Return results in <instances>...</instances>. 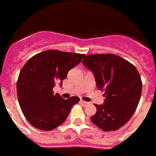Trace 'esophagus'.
Returning <instances> with one entry per match:
<instances>
[{"label":"esophagus","instance_id":"1","mask_svg":"<svg viewBox=\"0 0 156 156\" xmlns=\"http://www.w3.org/2000/svg\"><path fill=\"white\" fill-rule=\"evenodd\" d=\"M81 103H82L83 105H88L89 104V102H86V101H81Z\"/></svg>","mask_w":156,"mask_h":156}]
</instances>
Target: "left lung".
<instances>
[{"label":"left lung","mask_w":156,"mask_h":156,"mask_svg":"<svg viewBox=\"0 0 156 156\" xmlns=\"http://www.w3.org/2000/svg\"><path fill=\"white\" fill-rule=\"evenodd\" d=\"M82 63L93 73L98 89L105 91L103 104H94L92 122L104 131H115L131 119L140 101L142 82L136 67L114 54L86 55Z\"/></svg>","instance_id":"obj_1"}]
</instances>
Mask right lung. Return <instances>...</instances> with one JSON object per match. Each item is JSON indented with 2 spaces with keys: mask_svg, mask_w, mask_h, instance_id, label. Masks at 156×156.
I'll return each mask as SVG.
<instances>
[{
  "mask_svg": "<svg viewBox=\"0 0 156 156\" xmlns=\"http://www.w3.org/2000/svg\"><path fill=\"white\" fill-rule=\"evenodd\" d=\"M84 57V54L47 50L25 63L16 84L17 96L22 112L34 127L52 130L67 119L79 97L65 100L52 89L56 83L63 85L69 70Z\"/></svg>",
  "mask_w": 156,
  "mask_h": 156,
  "instance_id": "add662e5",
  "label": "right lung"
}]
</instances>
